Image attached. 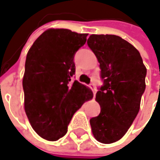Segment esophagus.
<instances>
[{"label":"esophagus","mask_w":160,"mask_h":160,"mask_svg":"<svg viewBox=\"0 0 160 160\" xmlns=\"http://www.w3.org/2000/svg\"><path fill=\"white\" fill-rule=\"evenodd\" d=\"M90 87H91V89L92 90L93 94L95 95V93H96V92H97V89H96V86H95V84H94V83H92H92L90 84Z\"/></svg>","instance_id":"34e87169"}]
</instances>
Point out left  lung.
Wrapping results in <instances>:
<instances>
[{
	"label": "left lung",
	"instance_id": "obj_1",
	"mask_svg": "<svg viewBox=\"0 0 160 160\" xmlns=\"http://www.w3.org/2000/svg\"><path fill=\"white\" fill-rule=\"evenodd\" d=\"M87 45L99 62L103 81L96 93L100 113L90 123L98 142L112 143L126 134L138 115L147 71L137 48L119 36L92 34Z\"/></svg>",
	"mask_w": 160,
	"mask_h": 160
}]
</instances>
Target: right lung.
Wrapping results in <instances>:
<instances>
[{"label": "right lung", "instance_id": "obj_1", "mask_svg": "<svg viewBox=\"0 0 160 160\" xmlns=\"http://www.w3.org/2000/svg\"><path fill=\"white\" fill-rule=\"evenodd\" d=\"M87 35L49 29L27 53L22 79L24 110L33 129L46 140L64 137L74 113L92 98L89 88L72 81L74 57Z\"/></svg>", "mask_w": 160, "mask_h": 160}]
</instances>
